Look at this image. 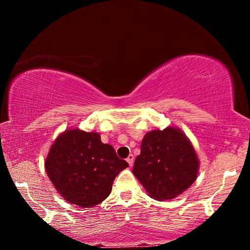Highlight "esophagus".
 <instances>
[{
    "instance_id": "obj_1",
    "label": "esophagus",
    "mask_w": 250,
    "mask_h": 250,
    "mask_svg": "<svg viewBox=\"0 0 250 250\" xmlns=\"http://www.w3.org/2000/svg\"><path fill=\"white\" fill-rule=\"evenodd\" d=\"M133 160H134V156L132 154H129L128 158H126V162L129 163L130 167L133 166Z\"/></svg>"
}]
</instances>
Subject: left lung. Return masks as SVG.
<instances>
[{"mask_svg": "<svg viewBox=\"0 0 250 250\" xmlns=\"http://www.w3.org/2000/svg\"><path fill=\"white\" fill-rule=\"evenodd\" d=\"M200 162L191 141L180 129L167 126L147 132L132 168L149 196L172 200L195 182Z\"/></svg>", "mask_w": 250, "mask_h": 250, "instance_id": "8db88e82", "label": "left lung"}]
</instances>
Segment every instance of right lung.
I'll use <instances>...</instances> for the list:
<instances>
[{"mask_svg": "<svg viewBox=\"0 0 250 250\" xmlns=\"http://www.w3.org/2000/svg\"><path fill=\"white\" fill-rule=\"evenodd\" d=\"M112 146L97 132L69 129L50 146L45 170L57 192L83 208L100 204L111 193L116 176L128 167Z\"/></svg>", "mask_w": 250, "mask_h": 250, "instance_id": "right-lung-1", "label": "right lung"}]
</instances>
